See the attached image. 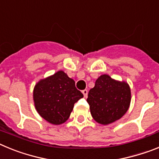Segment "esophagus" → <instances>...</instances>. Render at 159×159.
<instances>
[{
	"label": "esophagus",
	"mask_w": 159,
	"mask_h": 159,
	"mask_svg": "<svg viewBox=\"0 0 159 159\" xmlns=\"http://www.w3.org/2000/svg\"><path fill=\"white\" fill-rule=\"evenodd\" d=\"M88 90L87 89H84V90H83L82 91V93L84 94V96L85 97V98H87V96H88Z\"/></svg>",
	"instance_id": "34e87169"
}]
</instances>
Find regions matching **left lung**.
<instances>
[{
  "label": "left lung",
  "instance_id": "1",
  "mask_svg": "<svg viewBox=\"0 0 159 159\" xmlns=\"http://www.w3.org/2000/svg\"><path fill=\"white\" fill-rule=\"evenodd\" d=\"M90 111L97 123L107 125L123 116L130 102V89L125 82L115 80L102 75L95 81V87L88 92Z\"/></svg>",
  "mask_w": 159,
  "mask_h": 159
}]
</instances>
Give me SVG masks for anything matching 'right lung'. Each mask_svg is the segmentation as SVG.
<instances>
[{
	"label": "right lung",
	"instance_id": "right-lung-1",
	"mask_svg": "<svg viewBox=\"0 0 159 159\" xmlns=\"http://www.w3.org/2000/svg\"><path fill=\"white\" fill-rule=\"evenodd\" d=\"M83 97L75 88V81L63 71L41 80L33 91L37 112L46 121L55 125L67 121L74 104Z\"/></svg>",
	"mask_w": 159,
	"mask_h": 159
}]
</instances>
